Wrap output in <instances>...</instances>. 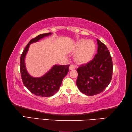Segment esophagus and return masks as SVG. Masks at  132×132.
<instances>
[{
	"mask_svg": "<svg viewBox=\"0 0 132 132\" xmlns=\"http://www.w3.org/2000/svg\"><path fill=\"white\" fill-rule=\"evenodd\" d=\"M75 66L72 64H71L69 67V70H73L75 69Z\"/></svg>",
	"mask_w": 132,
	"mask_h": 132,
	"instance_id": "34e87169",
	"label": "esophagus"
}]
</instances>
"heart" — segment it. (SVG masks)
<instances>
[{
	"instance_id": "heart-1",
	"label": "heart",
	"mask_w": 132,
	"mask_h": 132,
	"mask_svg": "<svg viewBox=\"0 0 132 132\" xmlns=\"http://www.w3.org/2000/svg\"><path fill=\"white\" fill-rule=\"evenodd\" d=\"M96 50V45L92 40L81 39L75 45V60L79 64H84L92 60Z\"/></svg>"
}]
</instances>
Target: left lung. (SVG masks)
Masks as SVG:
<instances>
[{
    "label": "left lung",
    "instance_id": "obj_1",
    "mask_svg": "<svg viewBox=\"0 0 132 132\" xmlns=\"http://www.w3.org/2000/svg\"><path fill=\"white\" fill-rule=\"evenodd\" d=\"M98 51L92 61L77 69L76 85L85 95L92 96L103 92L112 79L113 64L107 47L97 39Z\"/></svg>",
    "mask_w": 132,
    "mask_h": 132
}]
</instances>
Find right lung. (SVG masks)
I'll list each match as a JSON object with an SVG mask.
<instances>
[{"instance_id": "obj_1", "label": "right lung", "mask_w": 132, "mask_h": 132, "mask_svg": "<svg viewBox=\"0 0 132 132\" xmlns=\"http://www.w3.org/2000/svg\"><path fill=\"white\" fill-rule=\"evenodd\" d=\"M51 34V33L42 34L31 39L27 45L20 58V71L23 84L30 92L40 97H51L57 92L63 79L69 71L70 66L54 65L47 73L40 78H34L27 72L24 59L29 45Z\"/></svg>"}]
</instances>
